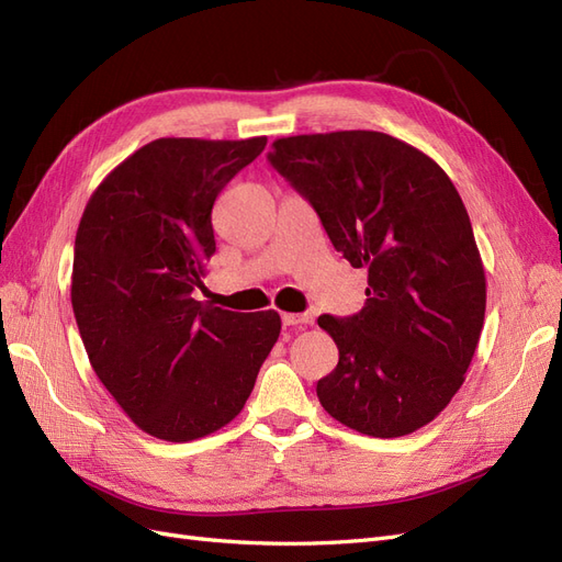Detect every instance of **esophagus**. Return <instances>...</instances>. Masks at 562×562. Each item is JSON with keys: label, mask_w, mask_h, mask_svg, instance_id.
Instances as JSON below:
<instances>
[{"label": "esophagus", "mask_w": 562, "mask_h": 562, "mask_svg": "<svg viewBox=\"0 0 562 562\" xmlns=\"http://www.w3.org/2000/svg\"><path fill=\"white\" fill-rule=\"evenodd\" d=\"M281 321L288 328H302V326H307V323H312V316L310 314H281Z\"/></svg>", "instance_id": "esophagus-1"}]
</instances>
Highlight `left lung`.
Returning a JSON list of instances; mask_svg holds the SVG:
<instances>
[{
    "instance_id": "left-lung-1",
    "label": "left lung",
    "mask_w": 562,
    "mask_h": 562,
    "mask_svg": "<svg viewBox=\"0 0 562 562\" xmlns=\"http://www.w3.org/2000/svg\"><path fill=\"white\" fill-rule=\"evenodd\" d=\"M267 159L335 250L368 269L359 314L318 316L339 349L321 405L366 436L417 431L464 384L483 330L485 269L462 196L431 157L380 131L279 138Z\"/></svg>"
}]
</instances>
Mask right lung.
Segmentation results:
<instances>
[{"instance_id":"1","label":"right lung","mask_w":562,"mask_h":562,"mask_svg":"<svg viewBox=\"0 0 562 562\" xmlns=\"http://www.w3.org/2000/svg\"><path fill=\"white\" fill-rule=\"evenodd\" d=\"M267 138H159L119 164L83 209L72 310L98 380L135 427L171 443L241 413L281 316L196 302L215 252L211 211Z\"/></svg>"}]
</instances>
